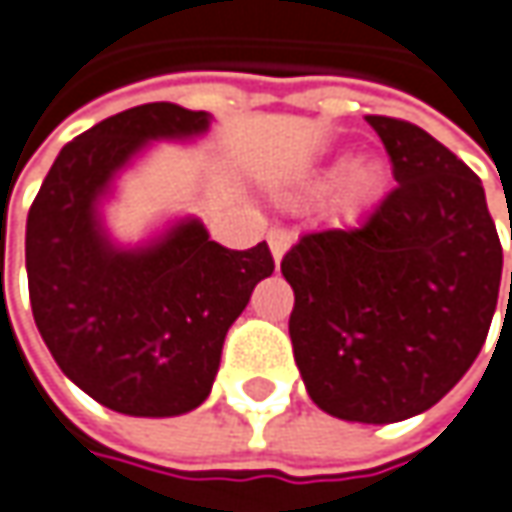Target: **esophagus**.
I'll return each instance as SVG.
<instances>
[{
  "label": "esophagus",
  "mask_w": 512,
  "mask_h": 512,
  "mask_svg": "<svg viewBox=\"0 0 512 512\" xmlns=\"http://www.w3.org/2000/svg\"><path fill=\"white\" fill-rule=\"evenodd\" d=\"M294 242V236L288 233V230H282V227H273L268 233V244H270V253H273V262L279 265L282 262V256L288 253V247Z\"/></svg>",
  "instance_id": "esophagus-1"
}]
</instances>
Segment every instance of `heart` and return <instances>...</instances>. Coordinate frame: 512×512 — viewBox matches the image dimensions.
<instances>
[{
    "instance_id": "1",
    "label": "heart",
    "mask_w": 512,
    "mask_h": 512,
    "mask_svg": "<svg viewBox=\"0 0 512 512\" xmlns=\"http://www.w3.org/2000/svg\"><path fill=\"white\" fill-rule=\"evenodd\" d=\"M299 187L308 195L334 192V204L340 213L360 216L386 190V167L374 158H360L354 164L348 158H337L325 167L311 169Z\"/></svg>"
}]
</instances>
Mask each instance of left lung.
<instances>
[{"instance_id":"8db88e82","label":"left lung","mask_w":512,"mask_h":512,"mask_svg":"<svg viewBox=\"0 0 512 512\" xmlns=\"http://www.w3.org/2000/svg\"><path fill=\"white\" fill-rule=\"evenodd\" d=\"M366 120L392 155L395 192L354 230L302 236L282 276L311 400L340 421L397 423L475 363L499 302L501 244L473 169L406 120Z\"/></svg>"}]
</instances>
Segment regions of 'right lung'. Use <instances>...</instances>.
Instances as JSON below:
<instances>
[{
	"label": "right lung",
	"mask_w": 512,
	"mask_h": 512,
	"mask_svg": "<svg viewBox=\"0 0 512 512\" xmlns=\"http://www.w3.org/2000/svg\"><path fill=\"white\" fill-rule=\"evenodd\" d=\"M213 115L146 103L100 120L60 149L25 224L39 337L63 374L106 409L175 418L201 406L221 345L253 288L273 273L268 244L227 250L198 216L120 242L106 204L152 143H192Z\"/></svg>",
	"instance_id": "right-lung-1"
}]
</instances>
